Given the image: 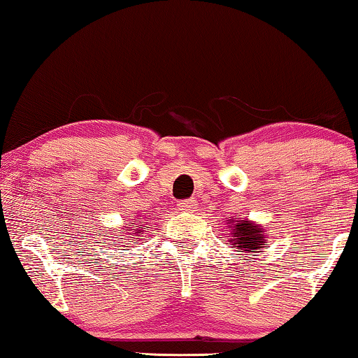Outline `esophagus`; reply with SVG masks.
<instances>
[{"label": "esophagus", "mask_w": 358, "mask_h": 358, "mask_svg": "<svg viewBox=\"0 0 358 358\" xmlns=\"http://www.w3.org/2000/svg\"><path fill=\"white\" fill-rule=\"evenodd\" d=\"M195 205H197V200H192V199L180 200V202H179V208L182 210V212H194Z\"/></svg>", "instance_id": "obj_1"}]
</instances>
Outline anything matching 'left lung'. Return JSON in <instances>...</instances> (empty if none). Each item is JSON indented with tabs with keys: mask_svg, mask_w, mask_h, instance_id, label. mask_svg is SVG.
<instances>
[{
	"mask_svg": "<svg viewBox=\"0 0 358 358\" xmlns=\"http://www.w3.org/2000/svg\"><path fill=\"white\" fill-rule=\"evenodd\" d=\"M231 224V234H229V246L239 249V252H246L248 256H252V252H257V249L264 248V239L266 233L261 224L252 223L251 220H228ZM244 261V259H243ZM251 262V259H246Z\"/></svg>",
	"mask_w": 358,
	"mask_h": 358,
	"instance_id": "1",
	"label": "left lung"
}]
</instances>
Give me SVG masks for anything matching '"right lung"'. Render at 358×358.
<instances>
[{"label": "right lung", "instance_id": "obj_1", "mask_svg": "<svg viewBox=\"0 0 358 358\" xmlns=\"http://www.w3.org/2000/svg\"><path fill=\"white\" fill-rule=\"evenodd\" d=\"M134 224H135V223H131L130 227H134ZM129 231H131V233H129V234H130L129 238H131V236H136V234L141 233V229H140V228H135V229H129ZM120 239H124V238H120Z\"/></svg>", "mask_w": 358, "mask_h": 358}]
</instances>
